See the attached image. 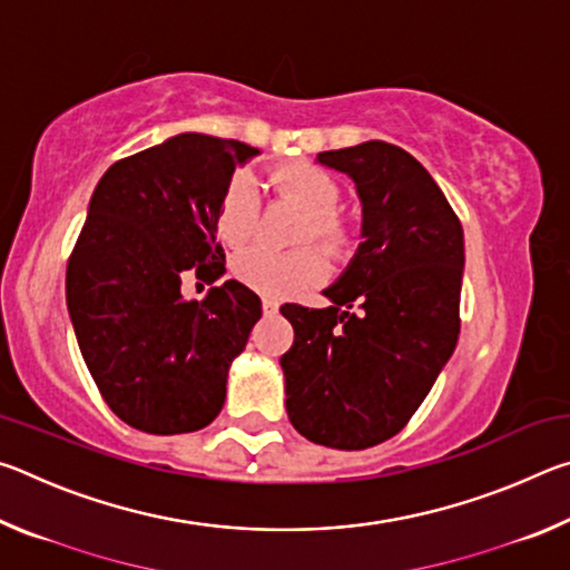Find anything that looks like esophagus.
<instances>
[{
	"mask_svg": "<svg viewBox=\"0 0 570 570\" xmlns=\"http://www.w3.org/2000/svg\"><path fill=\"white\" fill-rule=\"evenodd\" d=\"M262 306H264V314H266V316H272V314L278 312V302H276V298H272V296H264Z\"/></svg>",
	"mask_w": 570,
	"mask_h": 570,
	"instance_id": "esophagus-1",
	"label": "esophagus"
}]
</instances>
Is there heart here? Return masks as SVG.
Masks as SVG:
<instances>
[{
  "mask_svg": "<svg viewBox=\"0 0 570 570\" xmlns=\"http://www.w3.org/2000/svg\"><path fill=\"white\" fill-rule=\"evenodd\" d=\"M276 193L302 210L306 226L302 240L314 238L326 250H340L346 244V226L334 216L340 206V186L332 176L314 166H284L272 176ZM256 198L246 178L230 180L220 196L216 230L224 244L240 248L254 236ZM234 274L254 292L266 296H292L306 286L322 282L326 264L320 250L298 248L292 254H274L266 248H248L236 256Z\"/></svg>",
  "mask_w": 570,
  "mask_h": 570,
  "instance_id": "1",
  "label": "heart"
}]
</instances>
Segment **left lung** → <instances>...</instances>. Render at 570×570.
Here are the masks:
<instances>
[{
	"label": "left lung",
	"instance_id": "obj_1",
	"mask_svg": "<svg viewBox=\"0 0 570 570\" xmlns=\"http://www.w3.org/2000/svg\"><path fill=\"white\" fill-rule=\"evenodd\" d=\"M316 160L352 178L362 244L322 292L330 306H282L294 326L286 412L316 445L364 450L397 435L455 352L465 240L407 150L370 140Z\"/></svg>",
	"mask_w": 570,
	"mask_h": 570
}]
</instances>
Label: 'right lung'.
I'll return each mask as SVG.
<instances>
[{"mask_svg": "<svg viewBox=\"0 0 570 570\" xmlns=\"http://www.w3.org/2000/svg\"><path fill=\"white\" fill-rule=\"evenodd\" d=\"M258 156L246 142L180 132L105 170L67 264V312L95 384L130 428L196 432L218 417L228 370L262 320V298L228 278L200 302L183 274H226L220 196Z\"/></svg>", "mask_w": 570, "mask_h": 570, "instance_id": "right-lung-1", "label": "right lung"}]
</instances>
